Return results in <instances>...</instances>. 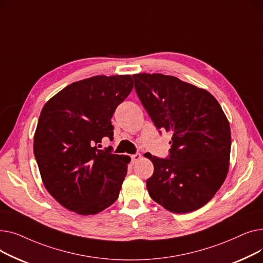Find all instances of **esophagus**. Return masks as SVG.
Instances as JSON below:
<instances>
[{"label": "esophagus", "instance_id": "34e87169", "mask_svg": "<svg viewBox=\"0 0 263 263\" xmlns=\"http://www.w3.org/2000/svg\"><path fill=\"white\" fill-rule=\"evenodd\" d=\"M141 159H142L141 154H135V155L131 156V160H132V162H133V163H136L137 161H140Z\"/></svg>", "mask_w": 263, "mask_h": 263}]
</instances>
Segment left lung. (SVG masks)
I'll use <instances>...</instances> for the list:
<instances>
[{
  "label": "left lung",
  "instance_id": "left-lung-1",
  "mask_svg": "<svg viewBox=\"0 0 263 263\" xmlns=\"http://www.w3.org/2000/svg\"><path fill=\"white\" fill-rule=\"evenodd\" d=\"M134 88L159 132L173 136L166 158L147 156L155 171L150 197L174 213L199 209L222 186L229 167V122L216 99L202 88L161 73L133 76Z\"/></svg>",
  "mask_w": 263,
  "mask_h": 263
}]
</instances>
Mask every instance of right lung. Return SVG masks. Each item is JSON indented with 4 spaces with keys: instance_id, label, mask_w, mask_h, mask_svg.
<instances>
[{
    "instance_id": "obj_1",
    "label": "right lung",
    "mask_w": 263,
    "mask_h": 263,
    "mask_svg": "<svg viewBox=\"0 0 263 263\" xmlns=\"http://www.w3.org/2000/svg\"><path fill=\"white\" fill-rule=\"evenodd\" d=\"M133 88L130 76H98L74 82L41 110L34 156L50 194L66 209L97 214L118 198L130 158L99 149L113 141V114Z\"/></svg>"
}]
</instances>
